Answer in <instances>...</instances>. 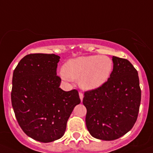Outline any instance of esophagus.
I'll return each instance as SVG.
<instances>
[{
  "label": "esophagus",
  "instance_id": "obj_1",
  "mask_svg": "<svg viewBox=\"0 0 153 153\" xmlns=\"http://www.w3.org/2000/svg\"><path fill=\"white\" fill-rule=\"evenodd\" d=\"M79 97H80V101L83 102V94L81 93V92H80L79 93Z\"/></svg>",
  "mask_w": 153,
  "mask_h": 153
}]
</instances>
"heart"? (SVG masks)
Instances as JSON below:
<instances>
[{
  "label": "heart",
  "instance_id": "obj_1",
  "mask_svg": "<svg viewBox=\"0 0 153 153\" xmlns=\"http://www.w3.org/2000/svg\"><path fill=\"white\" fill-rule=\"evenodd\" d=\"M113 69V62L105 55H90L70 59L63 65L62 79L78 80L84 90H94L107 83Z\"/></svg>",
  "mask_w": 153,
  "mask_h": 153
}]
</instances>
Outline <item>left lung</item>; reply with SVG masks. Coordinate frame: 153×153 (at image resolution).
Instances as JSON below:
<instances>
[{"label":"left lung","mask_w":153,"mask_h":153,"mask_svg":"<svg viewBox=\"0 0 153 153\" xmlns=\"http://www.w3.org/2000/svg\"><path fill=\"white\" fill-rule=\"evenodd\" d=\"M113 70L102 86L84 93L85 124L91 135L115 140L133 128L141 102L138 73L126 59L112 56Z\"/></svg>","instance_id":"1"}]
</instances>
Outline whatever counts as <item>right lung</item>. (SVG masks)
<instances>
[{
  "label": "right lung",
  "instance_id": "1",
  "mask_svg": "<svg viewBox=\"0 0 153 153\" xmlns=\"http://www.w3.org/2000/svg\"><path fill=\"white\" fill-rule=\"evenodd\" d=\"M59 59L53 53L28 54L13 73L11 104L18 123L28 137L44 143L62 137L74 107L80 102L78 91L59 88Z\"/></svg>",
  "mask_w": 153,
  "mask_h": 153
}]
</instances>
